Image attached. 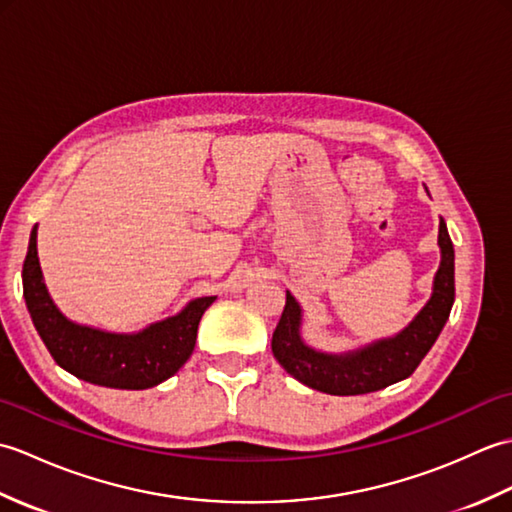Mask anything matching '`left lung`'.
Listing matches in <instances>:
<instances>
[{"instance_id":"1","label":"left lung","mask_w":512,"mask_h":512,"mask_svg":"<svg viewBox=\"0 0 512 512\" xmlns=\"http://www.w3.org/2000/svg\"><path fill=\"white\" fill-rule=\"evenodd\" d=\"M438 246L440 266L433 277L431 297L422 310L398 334L356 350L323 352L303 341V310L286 290V308L273 332V354L279 365L299 383L332 396L369 394L409 378L436 343L455 301V253L442 217Z\"/></svg>"}]
</instances>
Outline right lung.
I'll list each match as a JSON object with an SVG mask.
<instances>
[{
	"instance_id": "add662e5",
	"label": "right lung",
	"mask_w": 512,
	"mask_h": 512,
	"mask_svg": "<svg viewBox=\"0 0 512 512\" xmlns=\"http://www.w3.org/2000/svg\"><path fill=\"white\" fill-rule=\"evenodd\" d=\"M24 299L48 352L65 372L85 383L112 389H149L189 361L204 310L217 297L191 299L178 314L138 332H107L65 317L52 301L37 255V226L30 231Z\"/></svg>"
}]
</instances>
